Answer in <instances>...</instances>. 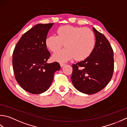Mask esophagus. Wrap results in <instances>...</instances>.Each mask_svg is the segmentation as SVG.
I'll return each mask as SVG.
<instances>
[{
    "label": "esophagus",
    "instance_id": "esophagus-1",
    "mask_svg": "<svg viewBox=\"0 0 127 127\" xmlns=\"http://www.w3.org/2000/svg\"><path fill=\"white\" fill-rule=\"evenodd\" d=\"M65 64H64V63H60V66L62 67H63V66H64V65H65Z\"/></svg>",
    "mask_w": 127,
    "mask_h": 127
}]
</instances>
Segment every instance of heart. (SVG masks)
Segmentation results:
<instances>
[{"label":"heart","mask_w":127,"mask_h":127,"mask_svg":"<svg viewBox=\"0 0 127 127\" xmlns=\"http://www.w3.org/2000/svg\"><path fill=\"white\" fill-rule=\"evenodd\" d=\"M58 35H51L46 40V46L53 53L60 51L64 45L66 49L54 54L53 59L59 63L70 60L81 61L92 54L96 45V38L93 31L88 28L66 25L61 26Z\"/></svg>","instance_id":"1"}]
</instances>
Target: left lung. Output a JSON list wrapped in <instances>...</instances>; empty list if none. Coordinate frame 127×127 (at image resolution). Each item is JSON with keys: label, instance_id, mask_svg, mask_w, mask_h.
Listing matches in <instances>:
<instances>
[{"label": "left lung", "instance_id": "1", "mask_svg": "<svg viewBox=\"0 0 127 127\" xmlns=\"http://www.w3.org/2000/svg\"><path fill=\"white\" fill-rule=\"evenodd\" d=\"M96 45L85 60L72 64L71 80L80 92L93 94L101 91L111 81L114 70L113 51L102 33L93 27Z\"/></svg>", "mask_w": 127, "mask_h": 127}]
</instances>
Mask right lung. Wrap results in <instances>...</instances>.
I'll return each instance as SVG.
<instances>
[{
    "label": "right lung",
    "mask_w": 127,
    "mask_h": 127,
    "mask_svg": "<svg viewBox=\"0 0 127 127\" xmlns=\"http://www.w3.org/2000/svg\"><path fill=\"white\" fill-rule=\"evenodd\" d=\"M54 23L38 24L24 33L15 46L12 66L15 79L26 91L38 94L46 91L60 69L57 62L46 63L50 54L46 39Z\"/></svg>",
    "instance_id": "add662e5"
}]
</instances>
